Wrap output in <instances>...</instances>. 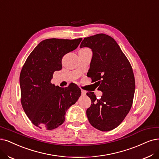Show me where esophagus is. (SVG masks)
Instances as JSON below:
<instances>
[{"instance_id": "1", "label": "esophagus", "mask_w": 159, "mask_h": 159, "mask_svg": "<svg viewBox=\"0 0 159 159\" xmlns=\"http://www.w3.org/2000/svg\"><path fill=\"white\" fill-rule=\"evenodd\" d=\"M81 93H82V95H83V96H85L86 93V91L83 90H81Z\"/></svg>"}]
</instances>
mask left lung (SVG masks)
<instances>
[{
    "instance_id": "obj_1",
    "label": "left lung",
    "mask_w": 159,
    "mask_h": 159,
    "mask_svg": "<svg viewBox=\"0 0 159 159\" xmlns=\"http://www.w3.org/2000/svg\"><path fill=\"white\" fill-rule=\"evenodd\" d=\"M92 51L90 69L87 75L98 81L102 92L100 99L94 93L86 95L91 106L86 115L91 125L99 130H113L130 111L135 92V79L131 65L116 41L107 34L100 33L86 37L80 48Z\"/></svg>"
}]
</instances>
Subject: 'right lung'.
<instances>
[{"label":"right lung","instance_id":"1","mask_svg":"<svg viewBox=\"0 0 159 159\" xmlns=\"http://www.w3.org/2000/svg\"><path fill=\"white\" fill-rule=\"evenodd\" d=\"M82 39L44 40L23 65L20 76L21 105L28 118L40 129L50 130L61 125L67 111L81 95L75 84L65 89L50 81L54 73L61 69L63 56L77 48Z\"/></svg>","mask_w":159,"mask_h":159}]
</instances>
